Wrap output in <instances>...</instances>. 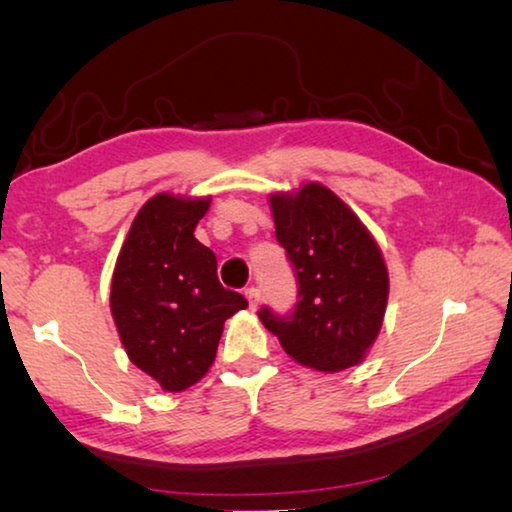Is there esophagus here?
<instances>
[{
	"label": "esophagus",
	"instance_id": "34e87169",
	"mask_svg": "<svg viewBox=\"0 0 512 512\" xmlns=\"http://www.w3.org/2000/svg\"><path fill=\"white\" fill-rule=\"evenodd\" d=\"M245 297L249 301V308L256 310L258 303H261V292H258V288H247L245 290Z\"/></svg>",
	"mask_w": 512,
	"mask_h": 512
}]
</instances>
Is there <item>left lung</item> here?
I'll use <instances>...</instances> for the list:
<instances>
[{
    "label": "left lung",
    "instance_id": "1",
    "mask_svg": "<svg viewBox=\"0 0 512 512\" xmlns=\"http://www.w3.org/2000/svg\"><path fill=\"white\" fill-rule=\"evenodd\" d=\"M276 238L299 279L290 317L258 312L283 351L308 369L337 373L364 362L380 335L389 272L371 231L319 182L272 193Z\"/></svg>",
    "mask_w": 512,
    "mask_h": 512
}]
</instances>
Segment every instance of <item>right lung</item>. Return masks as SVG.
Masks as SVG:
<instances>
[{
  "mask_svg": "<svg viewBox=\"0 0 512 512\" xmlns=\"http://www.w3.org/2000/svg\"><path fill=\"white\" fill-rule=\"evenodd\" d=\"M211 197L157 193L116 258L110 308L130 362L177 393L211 369L224 321L247 299L224 290L215 254L193 236Z\"/></svg>",
  "mask_w": 512,
  "mask_h": 512,
  "instance_id": "1",
  "label": "right lung"
}]
</instances>
